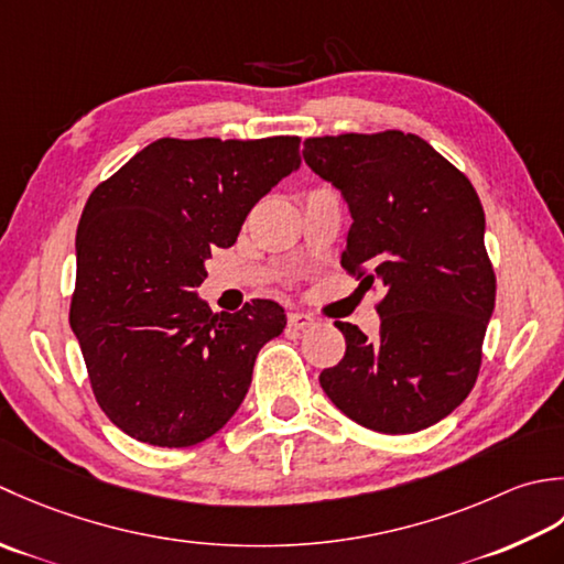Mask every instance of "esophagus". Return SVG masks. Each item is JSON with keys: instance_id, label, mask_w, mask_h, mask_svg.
<instances>
[{"instance_id": "obj_1", "label": "esophagus", "mask_w": 564, "mask_h": 564, "mask_svg": "<svg viewBox=\"0 0 564 564\" xmlns=\"http://www.w3.org/2000/svg\"><path fill=\"white\" fill-rule=\"evenodd\" d=\"M286 324H290V328L294 330H306L314 326V318L304 312H290L286 314Z\"/></svg>"}]
</instances>
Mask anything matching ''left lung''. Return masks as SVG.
I'll list each match as a JSON object with an SVG mask.
<instances>
[{
	"label": "left lung",
	"mask_w": 564,
	"mask_h": 564,
	"mask_svg": "<svg viewBox=\"0 0 564 564\" xmlns=\"http://www.w3.org/2000/svg\"><path fill=\"white\" fill-rule=\"evenodd\" d=\"M302 155L348 204L343 268L384 292L375 338L336 321L346 355L318 382L365 429H429L473 392L497 296L477 192L413 133L306 138Z\"/></svg>",
	"instance_id": "1"
}]
</instances>
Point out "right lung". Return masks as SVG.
<instances>
[{
    "label": "right lung",
    "instance_id": "obj_1",
    "mask_svg": "<svg viewBox=\"0 0 564 564\" xmlns=\"http://www.w3.org/2000/svg\"><path fill=\"white\" fill-rule=\"evenodd\" d=\"M299 165L296 135L160 138L89 194L70 326L97 404L126 435L189 447L243 404L284 308L256 299L214 314L197 290L212 250L234 246L252 206Z\"/></svg>",
    "mask_w": 564,
    "mask_h": 564
}]
</instances>
